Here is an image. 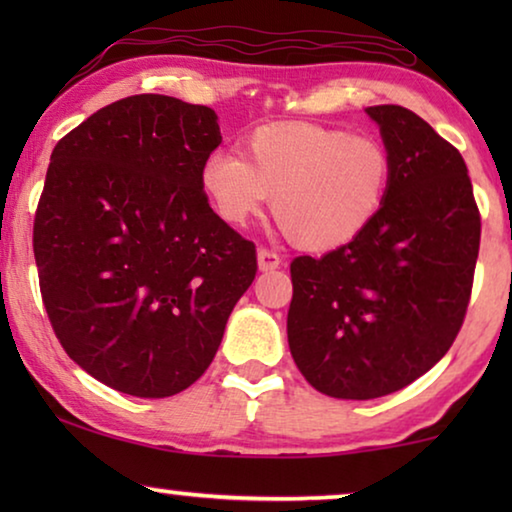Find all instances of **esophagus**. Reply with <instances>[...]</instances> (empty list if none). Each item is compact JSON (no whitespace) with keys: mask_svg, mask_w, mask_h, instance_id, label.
Segmentation results:
<instances>
[{"mask_svg":"<svg viewBox=\"0 0 512 512\" xmlns=\"http://www.w3.org/2000/svg\"><path fill=\"white\" fill-rule=\"evenodd\" d=\"M279 265H282V256H279L277 251L265 249V247L258 249V270L270 272V270H277Z\"/></svg>","mask_w":512,"mask_h":512,"instance_id":"obj_1","label":"esophagus"}]
</instances>
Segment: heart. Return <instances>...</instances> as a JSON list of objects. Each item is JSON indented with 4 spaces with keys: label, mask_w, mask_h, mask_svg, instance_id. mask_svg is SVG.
<instances>
[{
    "label": "heart",
    "mask_w": 512,
    "mask_h": 512,
    "mask_svg": "<svg viewBox=\"0 0 512 512\" xmlns=\"http://www.w3.org/2000/svg\"><path fill=\"white\" fill-rule=\"evenodd\" d=\"M394 160L382 139L314 123L256 128L244 158L216 149L202 160L200 188L228 226L242 228L268 198L298 247L338 249L366 233L389 198Z\"/></svg>",
    "instance_id": "heart-1"
}]
</instances>
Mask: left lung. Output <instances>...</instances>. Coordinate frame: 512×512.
Segmentation results:
<instances>
[{"label": "left lung", "mask_w": 512, "mask_h": 512, "mask_svg": "<svg viewBox=\"0 0 512 512\" xmlns=\"http://www.w3.org/2000/svg\"><path fill=\"white\" fill-rule=\"evenodd\" d=\"M394 160L389 198L366 233L291 263L289 349L321 394L368 401L408 387L464 324L480 212L461 153L415 111L368 107Z\"/></svg>", "instance_id": "obj_1"}]
</instances>
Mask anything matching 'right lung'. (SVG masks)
Masks as SVG:
<instances>
[{
    "label": "right lung",
    "instance_id": "right-lung-1",
    "mask_svg": "<svg viewBox=\"0 0 512 512\" xmlns=\"http://www.w3.org/2000/svg\"><path fill=\"white\" fill-rule=\"evenodd\" d=\"M214 109L132 95L55 144L34 261L69 359L107 387L165 398L198 380L256 277V247L209 207Z\"/></svg>",
    "mask_w": 512,
    "mask_h": 512
}]
</instances>
